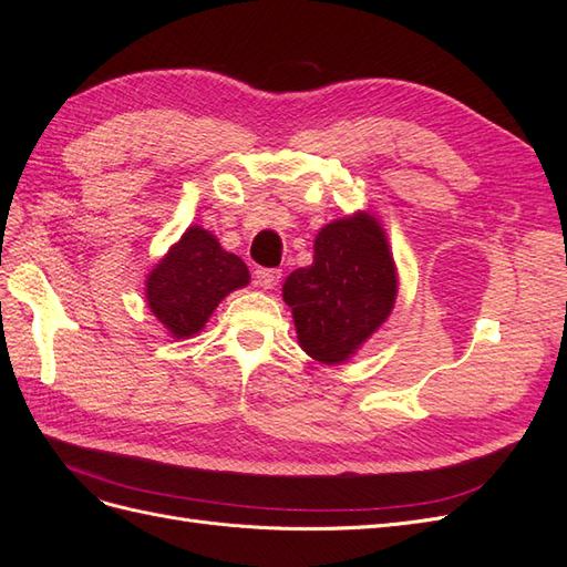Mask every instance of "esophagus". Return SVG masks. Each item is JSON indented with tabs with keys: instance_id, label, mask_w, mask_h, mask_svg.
Listing matches in <instances>:
<instances>
[{
	"instance_id": "1",
	"label": "esophagus",
	"mask_w": 567,
	"mask_h": 567,
	"mask_svg": "<svg viewBox=\"0 0 567 567\" xmlns=\"http://www.w3.org/2000/svg\"><path fill=\"white\" fill-rule=\"evenodd\" d=\"M255 281L257 286H262L267 290L277 288L279 281H281V269H267V267H260L255 271Z\"/></svg>"
}]
</instances>
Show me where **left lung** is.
Instances as JSON below:
<instances>
[{"mask_svg": "<svg viewBox=\"0 0 567 567\" xmlns=\"http://www.w3.org/2000/svg\"><path fill=\"white\" fill-rule=\"evenodd\" d=\"M398 298L388 236L379 219L354 213L315 238L310 267L290 271L284 300L300 348L321 364H342L379 331Z\"/></svg>", "mask_w": 567, "mask_h": 567, "instance_id": "8db88e82", "label": "left lung"}]
</instances>
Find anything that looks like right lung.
<instances>
[{
  "label": "right lung",
  "mask_w": 567,
  "mask_h": 567,
  "mask_svg": "<svg viewBox=\"0 0 567 567\" xmlns=\"http://www.w3.org/2000/svg\"><path fill=\"white\" fill-rule=\"evenodd\" d=\"M248 281L241 257L227 252L210 231L194 225L148 271L146 302L173 338H192L203 331L215 307Z\"/></svg>",
  "instance_id": "right-lung-1"
}]
</instances>
